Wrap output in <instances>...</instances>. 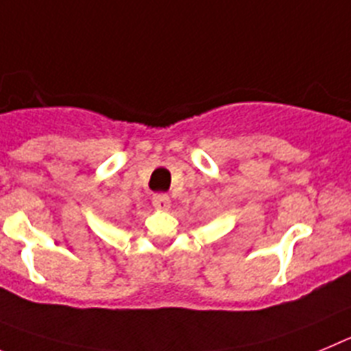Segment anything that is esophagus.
I'll use <instances>...</instances> for the list:
<instances>
[{
  "mask_svg": "<svg viewBox=\"0 0 351 351\" xmlns=\"http://www.w3.org/2000/svg\"><path fill=\"white\" fill-rule=\"evenodd\" d=\"M152 203L157 210H168L169 204H171V199L168 194H156L152 197Z\"/></svg>",
  "mask_w": 351,
  "mask_h": 351,
  "instance_id": "esophagus-1",
  "label": "esophagus"
}]
</instances>
